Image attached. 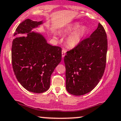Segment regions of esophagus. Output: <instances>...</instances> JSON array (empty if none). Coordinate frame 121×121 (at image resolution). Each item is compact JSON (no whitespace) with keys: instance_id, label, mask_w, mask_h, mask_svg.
I'll return each mask as SVG.
<instances>
[{"instance_id":"1","label":"esophagus","mask_w":121,"mask_h":121,"mask_svg":"<svg viewBox=\"0 0 121 121\" xmlns=\"http://www.w3.org/2000/svg\"><path fill=\"white\" fill-rule=\"evenodd\" d=\"M65 53H66V51L64 49L62 50V58H64L65 56Z\"/></svg>"}]
</instances>
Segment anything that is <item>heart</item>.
Returning <instances> with one entry per match:
<instances>
[{
	"instance_id": "1",
	"label": "heart",
	"mask_w": 121,
	"mask_h": 121,
	"mask_svg": "<svg viewBox=\"0 0 121 121\" xmlns=\"http://www.w3.org/2000/svg\"><path fill=\"white\" fill-rule=\"evenodd\" d=\"M65 32L70 33L66 39V46L70 48L78 47L82 42L84 38L88 34V28L86 26H81L78 23H74L67 26L64 30ZM56 36V34H55Z\"/></svg>"
}]
</instances>
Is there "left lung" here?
<instances>
[{"label": "left lung", "instance_id": "left-lung-1", "mask_svg": "<svg viewBox=\"0 0 121 121\" xmlns=\"http://www.w3.org/2000/svg\"><path fill=\"white\" fill-rule=\"evenodd\" d=\"M108 40L100 23L89 38L78 47L66 52V89L72 95H82L90 92L100 81L106 62Z\"/></svg>", "mask_w": 121, "mask_h": 121}]
</instances>
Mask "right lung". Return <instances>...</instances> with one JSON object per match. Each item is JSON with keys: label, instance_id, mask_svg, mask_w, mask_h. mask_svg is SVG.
Listing matches in <instances>:
<instances>
[{"label": "right lung", "instance_id": "obj_1", "mask_svg": "<svg viewBox=\"0 0 121 121\" xmlns=\"http://www.w3.org/2000/svg\"><path fill=\"white\" fill-rule=\"evenodd\" d=\"M44 24L26 19L17 27L12 41V64L16 78L29 91L41 93L50 87L51 76L61 61V48L47 43L41 33L34 31Z\"/></svg>", "mask_w": 121, "mask_h": 121}]
</instances>
